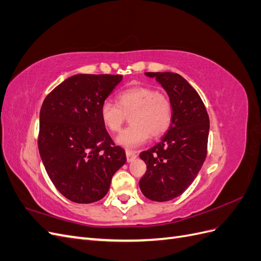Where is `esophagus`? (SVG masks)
<instances>
[{
  "label": "esophagus",
  "instance_id": "obj_1",
  "mask_svg": "<svg viewBox=\"0 0 261 261\" xmlns=\"http://www.w3.org/2000/svg\"><path fill=\"white\" fill-rule=\"evenodd\" d=\"M126 159H127V162H132L137 158V152L134 151V150L126 149Z\"/></svg>",
  "mask_w": 261,
  "mask_h": 261
}]
</instances>
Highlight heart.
Segmentation results:
<instances>
[{"label": "heart", "mask_w": 261, "mask_h": 261, "mask_svg": "<svg viewBox=\"0 0 261 261\" xmlns=\"http://www.w3.org/2000/svg\"><path fill=\"white\" fill-rule=\"evenodd\" d=\"M100 115L106 127L112 133L120 132L127 115H130L129 127L116 137V143L124 147H137L151 135L156 138L170 128L173 107L167 93L150 86H133L117 94V103L105 101Z\"/></svg>", "instance_id": "obj_1"}]
</instances>
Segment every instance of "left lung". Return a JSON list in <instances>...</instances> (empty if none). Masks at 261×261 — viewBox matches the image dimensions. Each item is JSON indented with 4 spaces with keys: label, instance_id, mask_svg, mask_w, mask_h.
<instances>
[{
    "label": "left lung",
    "instance_id": "obj_1",
    "mask_svg": "<svg viewBox=\"0 0 261 261\" xmlns=\"http://www.w3.org/2000/svg\"><path fill=\"white\" fill-rule=\"evenodd\" d=\"M167 91L173 107L170 128L159 144L139 156L147 165L139 180L148 199L169 201L191 185L207 156L209 116L201 98L185 78L176 73H146Z\"/></svg>",
    "mask_w": 261,
    "mask_h": 261
}]
</instances>
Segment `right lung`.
<instances>
[{
	"instance_id": "1",
	"label": "right lung",
	"mask_w": 261,
	"mask_h": 261,
	"mask_svg": "<svg viewBox=\"0 0 261 261\" xmlns=\"http://www.w3.org/2000/svg\"><path fill=\"white\" fill-rule=\"evenodd\" d=\"M122 75L77 74L45 97L38 148L46 173L70 201L91 203L107 195L112 176L126 162L102 122L100 109Z\"/></svg>"
}]
</instances>
